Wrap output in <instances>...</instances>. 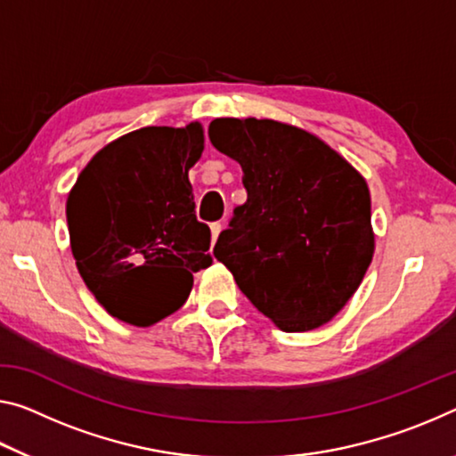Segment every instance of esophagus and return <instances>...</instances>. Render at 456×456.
Instances as JSON below:
<instances>
[{
	"mask_svg": "<svg viewBox=\"0 0 456 456\" xmlns=\"http://www.w3.org/2000/svg\"><path fill=\"white\" fill-rule=\"evenodd\" d=\"M221 229H223L221 223H211V235H213V243L216 241V237H219Z\"/></svg>",
	"mask_w": 456,
	"mask_h": 456,
	"instance_id": "1",
	"label": "esophagus"
}]
</instances>
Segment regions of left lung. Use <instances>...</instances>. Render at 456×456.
Masks as SVG:
<instances>
[{
    "instance_id": "1",
    "label": "left lung",
    "mask_w": 456,
    "mask_h": 456,
    "mask_svg": "<svg viewBox=\"0 0 456 456\" xmlns=\"http://www.w3.org/2000/svg\"><path fill=\"white\" fill-rule=\"evenodd\" d=\"M208 137L240 162L248 191L215 243V257L281 330L322 327L371 264L365 178L316 135L273 119L219 118Z\"/></svg>"
}]
</instances>
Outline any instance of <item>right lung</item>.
<instances>
[{
  "label": "right lung",
  "instance_id": "obj_1",
  "mask_svg": "<svg viewBox=\"0 0 456 456\" xmlns=\"http://www.w3.org/2000/svg\"><path fill=\"white\" fill-rule=\"evenodd\" d=\"M202 126L142 127L99 150L67 200L81 278L115 319L150 327L184 305L192 273L213 264L211 229L197 221L189 170Z\"/></svg>",
  "mask_w": 456,
  "mask_h": 456
}]
</instances>
